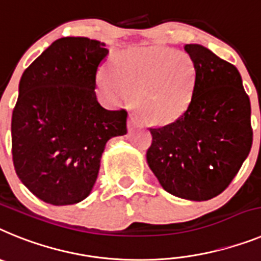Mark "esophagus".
<instances>
[{
  "label": "esophagus",
  "mask_w": 261,
  "mask_h": 261,
  "mask_svg": "<svg viewBox=\"0 0 261 261\" xmlns=\"http://www.w3.org/2000/svg\"><path fill=\"white\" fill-rule=\"evenodd\" d=\"M140 124H142V122H140L139 118H138L137 115L131 114L130 121H128V126H130V127H138V126H140Z\"/></svg>",
  "instance_id": "obj_1"
}]
</instances>
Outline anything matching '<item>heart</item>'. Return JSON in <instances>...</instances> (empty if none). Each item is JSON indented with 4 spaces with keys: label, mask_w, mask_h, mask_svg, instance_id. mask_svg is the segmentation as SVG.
Listing matches in <instances>:
<instances>
[{
    "label": "heart",
    "mask_w": 261,
    "mask_h": 261,
    "mask_svg": "<svg viewBox=\"0 0 261 261\" xmlns=\"http://www.w3.org/2000/svg\"><path fill=\"white\" fill-rule=\"evenodd\" d=\"M98 84L113 99L137 97L144 117L165 123L180 117L192 102L196 64L187 52L171 47L135 48L118 55L110 73L99 74Z\"/></svg>",
    "instance_id": "b5f03b06"
}]
</instances>
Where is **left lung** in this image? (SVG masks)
Wrapping results in <instances>:
<instances>
[{"label":"left lung","instance_id":"8db88e82","mask_svg":"<svg viewBox=\"0 0 261 261\" xmlns=\"http://www.w3.org/2000/svg\"><path fill=\"white\" fill-rule=\"evenodd\" d=\"M196 64L192 102L174 122L151 127L147 163L163 189L190 201L221 194L252 146L251 103L237 67L201 44H185Z\"/></svg>","mask_w":261,"mask_h":261}]
</instances>
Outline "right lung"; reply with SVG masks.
<instances>
[{
  "label": "right lung",
  "instance_id": "add662e5",
  "mask_svg": "<svg viewBox=\"0 0 261 261\" xmlns=\"http://www.w3.org/2000/svg\"><path fill=\"white\" fill-rule=\"evenodd\" d=\"M105 43L81 36L55 40L19 81L11 117V153L19 180L55 206L87 198L109 139L127 134V112L96 97Z\"/></svg>",
  "mask_w": 261,
  "mask_h": 261
}]
</instances>
